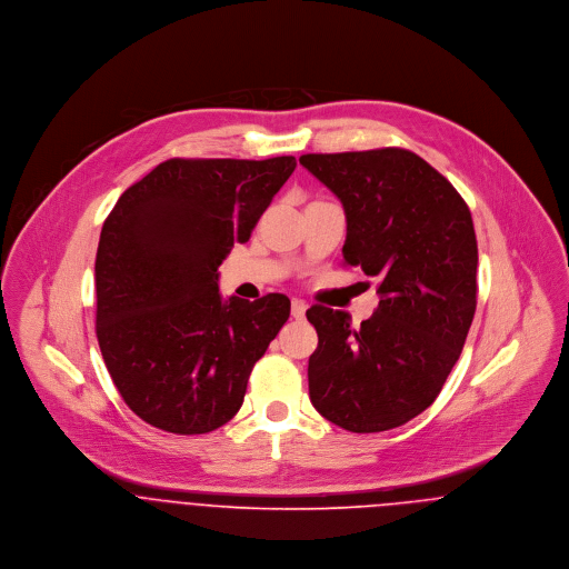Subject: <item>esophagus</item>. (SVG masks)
Masks as SVG:
<instances>
[{"mask_svg":"<svg viewBox=\"0 0 569 569\" xmlns=\"http://www.w3.org/2000/svg\"><path fill=\"white\" fill-rule=\"evenodd\" d=\"M305 313H307V302L293 300V305H291V318H293V320H305Z\"/></svg>","mask_w":569,"mask_h":569,"instance_id":"34e87169","label":"esophagus"}]
</instances>
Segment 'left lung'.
Masks as SVG:
<instances>
[{"instance_id":"left-lung-1","label":"left lung","mask_w":569,"mask_h":569,"mask_svg":"<svg viewBox=\"0 0 569 569\" xmlns=\"http://www.w3.org/2000/svg\"><path fill=\"white\" fill-rule=\"evenodd\" d=\"M300 163L341 201L343 262L377 278L381 298L361 326L320 305L307 311L318 330L311 403L355 433L401 427L436 401L476 316L471 210L406 149L309 153Z\"/></svg>"}]
</instances>
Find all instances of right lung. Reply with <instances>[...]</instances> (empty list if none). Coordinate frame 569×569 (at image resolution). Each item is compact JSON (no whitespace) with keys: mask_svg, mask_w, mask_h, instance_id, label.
Returning a JSON list of instances; mask_svg holds the SVG:
<instances>
[{"mask_svg":"<svg viewBox=\"0 0 569 569\" xmlns=\"http://www.w3.org/2000/svg\"><path fill=\"white\" fill-rule=\"evenodd\" d=\"M296 158H172L122 192L96 251V337L133 413L181 436L243 406L247 379L291 302L219 293V264L247 243Z\"/></svg>","mask_w":569,"mask_h":569,"instance_id":"add662e5","label":"right lung"}]
</instances>
